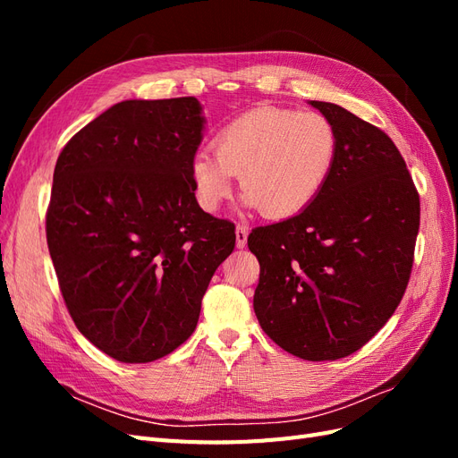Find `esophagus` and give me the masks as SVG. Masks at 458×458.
Returning <instances> with one entry per match:
<instances>
[{"label": "esophagus", "mask_w": 458, "mask_h": 458, "mask_svg": "<svg viewBox=\"0 0 458 458\" xmlns=\"http://www.w3.org/2000/svg\"><path fill=\"white\" fill-rule=\"evenodd\" d=\"M234 234H237V248H244L246 241H248V229L244 225H237Z\"/></svg>", "instance_id": "34e87169"}]
</instances>
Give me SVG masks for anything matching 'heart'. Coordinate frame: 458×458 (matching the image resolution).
Instances as JSON below:
<instances>
[{
	"label": "heart",
	"mask_w": 458,
	"mask_h": 458,
	"mask_svg": "<svg viewBox=\"0 0 458 458\" xmlns=\"http://www.w3.org/2000/svg\"><path fill=\"white\" fill-rule=\"evenodd\" d=\"M189 164L202 210L216 212L239 175L242 204L267 219L293 217L318 197L338 155V133L317 113L258 106L221 128Z\"/></svg>",
	"instance_id": "1"
}]
</instances>
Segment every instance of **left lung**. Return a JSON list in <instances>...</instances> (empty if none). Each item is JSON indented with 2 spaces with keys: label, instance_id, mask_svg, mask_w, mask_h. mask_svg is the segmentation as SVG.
Here are the masks:
<instances>
[{
  "label": "left lung",
  "instance_id": "left-lung-1",
  "mask_svg": "<svg viewBox=\"0 0 458 458\" xmlns=\"http://www.w3.org/2000/svg\"><path fill=\"white\" fill-rule=\"evenodd\" d=\"M310 105L336 128L335 168L306 210L254 229L248 248L263 332L306 361H335L361 350L403 298L420 200L382 130L335 103Z\"/></svg>",
  "mask_w": 458,
  "mask_h": 458
}]
</instances>
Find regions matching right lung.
Masks as SVG:
<instances>
[{
    "label": "right lung",
    "instance_id": "obj_1",
    "mask_svg": "<svg viewBox=\"0 0 458 458\" xmlns=\"http://www.w3.org/2000/svg\"><path fill=\"white\" fill-rule=\"evenodd\" d=\"M204 123L195 97L122 101L55 165V273L78 330L116 361L150 363L182 345L234 248V225L206 214L191 182Z\"/></svg>",
    "mask_w": 458,
    "mask_h": 458
}]
</instances>
